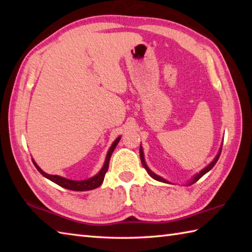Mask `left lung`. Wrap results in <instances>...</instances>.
I'll return each mask as SVG.
<instances>
[{"label":"left lung","mask_w":252,"mask_h":252,"mask_svg":"<svg viewBox=\"0 0 252 252\" xmlns=\"http://www.w3.org/2000/svg\"><path fill=\"white\" fill-rule=\"evenodd\" d=\"M221 151H222V146L220 147V149H219V152H218V154H217V156L215 157V159H213L212 161L207 165V167H205V168H203L202 170H200L199 172H198V173H196L194 176H192V178H191L190 180L187 181V184H186V185H191V184H194L195 182H197L198 180H199L203 174H206V173H207V172H209V171H210L213 167H215V164L217 163L218 159H219V157H220V155H221ZM140 156H141V161H142L143 167L146 169V171L148 172V174L151 175L153 179L157 180V181H160V182H163V183H171V182H169L168 180H165L164 178H162V176L158 175L157 173L153 172V171L148 168V165H147V164H146V162H145V158H144V152H143V147H142V146H140Z\"/></svg>","instance_id":"1"}]
</instances>
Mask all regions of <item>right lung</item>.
Here are the masks:
<instances>
[{"instance_id": "right-lung-1", "label": "right lung", "mask_w": 252, "mask_h": 252, "mask_svg": "<svg viewBox=\"0 0 252 252\" xmlns=\"http://www.w3.org/2000/svg\"><path fill=\"white\" fill-rule=\"evenodd\" d=\"M120 136L117 137L115 142L111 144V146L109 148L108 153H107V156H106V159H105V162H104V165L101 167V169L99 170V172L97 174H95L94 176H92V178L90 179H87V180H81V181H74V180H70V179H67V178H63V176H61V175H53V174H49L44 172L43 170H42L39 165H37V163L35 162V160L32 158V162L34 163L35 168L37 169V171L39 172L45 176L46 179L51 180L52 182H54V183L58 184L60 186L63 187V189H71V190H78V191H82V190H91V189H97L98 186L101 185V183H103L104 181V178H105V174L107 172V170H108V167H109V160H110V157L112 155V152L115 151V148L117 146V144L119 143L120 141Z\"/></svg>"}]
</instances>
